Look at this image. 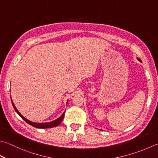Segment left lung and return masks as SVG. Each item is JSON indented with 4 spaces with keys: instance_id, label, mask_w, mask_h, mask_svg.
Instances as JSON below:
<instances>
[{
    "instance_id": "obj_1",
    "label": "left lung",
    "mask_w": 158,
    "mask_h": 158,
    "mask_svg": "<svg viewBox=\"0 0 158 158\" xmlns=\"http://www.w3.org/2000/svg\"><path fill=\"white\" fill-rule=\"evenodd\" d=\"M138 61H140V62H141V60H140V59H139V58H138Z\"/></svg>"
}]
</instances>
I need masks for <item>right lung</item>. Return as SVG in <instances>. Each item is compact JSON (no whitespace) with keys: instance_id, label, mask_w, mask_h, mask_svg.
Returning a JSON list of instances; mask_svg holds the SVG:
<instances>
[{"instance_id":"right-lung-1","label":"right lung","mask_w":158,"mask_h":158,"mask_svg":"<svg viewBox=\"0 0 158 158\" xmlns=\"http://www.w3.org/2000/svg\"><path fill=\"white\" fill-rule=\"evenodd\" d=\"M68 103V101H67ZM11 103H12V106H13L14 110L15 112H16L18 115H19L22 118H23L24 121H25L26 123H27L28 124H29L30 125H31L33 127H36V128H40V129H46V128H52V127H57L60 124V123H61V121L63 120V118H64V113L62 114V115H61L60 117H59V118L56 120H53V121L52 122H50V123H33V122H31L30 121V120H27V118H24V117L22 115V114L18 112V110L16 109V107H15V106H14V104L13 103V101H11Z\"/></svg>"}]
</instances>
